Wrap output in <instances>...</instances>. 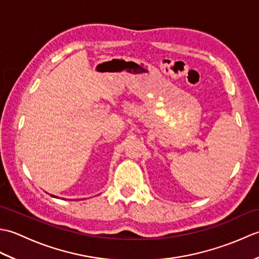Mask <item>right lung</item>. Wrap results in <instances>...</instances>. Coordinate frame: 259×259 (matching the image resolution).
<instances>
[{"mask_svg": "<svg viewBox=\"0 0 259 259\" xmlns=\"http://www.w3.org/2000/svg\"><path fill=\"white\" fill-rule=\"evenodd\" d=\"M51 196H52V197H54V198H58V197H56V196H53V195H51Z\"/></svg>", "mask_w": 259, "mask_h": 259, "instance_id": "1", "label": "right lung"}]
</instances>
